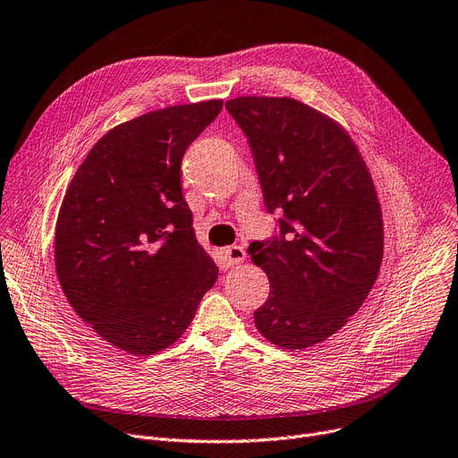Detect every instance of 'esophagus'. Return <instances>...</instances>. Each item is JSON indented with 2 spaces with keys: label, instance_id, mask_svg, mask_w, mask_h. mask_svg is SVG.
<instances>
[{
  "label": "esophagus",
  "instance_id": "obj_1",
  "mask_svg": "<svg viewBox=\"0 0 458 458\" xmlns=\"http://www.w3.org/2000/svg\"><path fill=\"white\" fill-rule=\"evenodd\" d=\"M225 258H226L228 266H235V264L245 262L247 252H245V249L240 247V245H232V247L225 249Z\"/></svg>",
  "mask_w": 458,
  "mask_h": 458
}]
</instances>
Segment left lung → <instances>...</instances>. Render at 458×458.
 <instances>
[{"instance_id": "left-lung-1", "label": "left lung", "mask_w": 458, "mask_h": 458, "mask_svg": "<svg viewBox=\"0 0 458 458\" xmlns=\"http://www.w3.org/2000/svg\"><path fill=\"white\" fill-rule=\"evenodd\" d=\"M226 110L247 136L278 233L249 254L269 278L254 324L301 350L326 341L363 305L380 271L384 225L370 174L346 131L290 97H237Z\"/></svg>"}]
</instances>
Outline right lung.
Masks as SVG:
<instances>
[{
  "instance_id": "1",
  "label": "right lung",
  "mask_w": 458,
  "mask_h": 458,
  "mask_svg": "<svg viewBox=\"0 0 458 458\" xmlns=\"http://www.w3.org/2000/svg\"><path fill=\"white\" fill-rule=\"evenodd\" d=\"M221 110L223 101L168 106L114 127L67 189L54 243L59 284L119 350L174 344L216 281L182 194V161Z\"/></svg>"
}]
</instances>
